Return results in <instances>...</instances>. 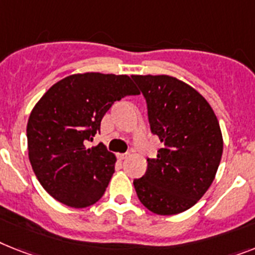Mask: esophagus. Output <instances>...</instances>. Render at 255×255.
I'll list each match as a JSON object with an SVG mask.
<instances>
[{"label": "esophagus", "mask_w": 255, "mask_h": 255, "mask_svg": "<svg viewBox=\"0 0 255 255\" xmlns=\"http://www.w3.org/2000/svg\"><path fill=\"white\" fill-rule=\"evenodd\" d=\"M129 156V153H117V157H119V160H125L126 157Z\"/></svg>", "instance_id": "34e87169"}]
</instances>
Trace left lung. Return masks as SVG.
<instances>
[{"mask_svg": "<svg viewBox=\"0 0 255 255\" xmlns=\"http://www.w3.org/2000/svg\"><path fill=\"white\" fill-rule=\"evenodd\" d=\"M146 98L151 131L163 148L134 180L142 205L157 215L184 212L203 197L218 172L223 135L211 105L169 75H131Z\"/></svg>", "mask_w": 255, "mask_h": 255, "instance_id": "1", "label": "left lung"}]
</instances>
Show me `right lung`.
<instances>
[{
  "instance_id": "obj_1",
  "label": "right lung",
  "mask_w": 255,
  "mask_h": 255,
  "mask_svg": "<svg viewBox=\"0 0 255 255\" xmlns=\"http://www.w3.org/2000/svg\"><path fill=\"white\" fill-rule=\"evenodd\" d=\"M139 95L128 75L83 73L54 83L27 123L28 157L48 194L75 208L102 198L115 173L116 156L103 143L87 148L115 102Z\"/></svg>"
}]
</instances>
